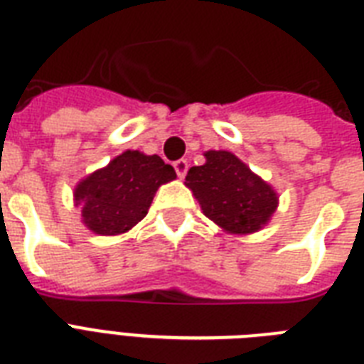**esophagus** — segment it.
<instances>
[{"mask_svg": "<svg viewBox=\"0 0 364 364\" xmlns=\"http://www.w3.org/2000/svg\"><path fill=\"white\" fill-rule=\"evenodd\" d=\"M173 168H176L177 171V176H179V179H183V177L187 176V171H188V162L187 160H177L176 164H173Z\"/></svg>", "mask_w": 364, "mask_h": 364, "instance_id": "obj_1", "label": "esophagus"}]
</instances>
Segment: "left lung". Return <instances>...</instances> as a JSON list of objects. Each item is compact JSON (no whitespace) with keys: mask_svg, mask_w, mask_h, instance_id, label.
<instances>
[{"mask_svg":"<svg viewBox=\"0 0 364 364\" xmlns=\"http://www.w3.org/2000/svg\"><path fill=\"white\" fill-rule=\"evenodd\" d=\"M204 156V164L193 166L185 177L204 215L238 236L264 228L279 204L270 183L230 151H205Z\"/></svg>","mask_w":364,"mask_h":364,"instance_id":"left-lung-1","label":"left lung"}]
</instances>
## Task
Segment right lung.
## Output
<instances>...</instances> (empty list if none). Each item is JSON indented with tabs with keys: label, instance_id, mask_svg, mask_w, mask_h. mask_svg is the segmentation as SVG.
Instances as JSON below:
<instances>
[{
	"label": "right lung",
	"instance_id": "1",
	"mask_svg": "<svg viewBox=\"0 0 364 364\" xmlns=\"http://www.w3.org/2000/svg\"><path fill=\"white\" fill-rule=\"evenodd\" d=\"M176 170L159 154L124 151L109 164L75 185L73 202L82 225L100 236H119L147 215L160 185L176 179Z\"/></svg>",
	"mask_w": 364,
	"mask_h": 364
}]
</instances>
